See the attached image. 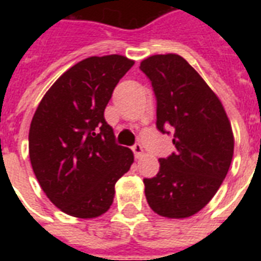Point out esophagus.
Masks as SVG:
<instances>
[{
    "mask_svg": "<svg viewBox=\"0 0 261 261\" xmlns=\"http://www.w3.org/2000/svg\"><path fill=\"white\" fill-rule=\"evenodd\" d=\"M133 151H134L135 159H141L143 155V147L141 143H135L134 146H133Z\"/></svg>",
    "mask_w": 261,
    "mask_h": 261,
    "instance_id": "obj_1",
    "label": "esophagus"
}]
</instances>
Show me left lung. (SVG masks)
<instances>
[{
  "instance_id": "1",
  "label": "left lung",
  "mask_w": 261,
  "mask_h": 261,
  "mask_svg": "<svg viewBox=\"0 0 261 261\" xmlns=\"http://www.w3.org/2000/svg\"><path fill=\"white\" fill-rule=\"evenodd\" d=\"M157 97V128L172 130L176 153L160 159V171L145 178L149 206L161 217L199 213L217 194L230 168L234 135L226 111L198 71L177 54L141 62Z\"/></svg>"
}]
</instances>
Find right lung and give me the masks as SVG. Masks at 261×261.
<instances>
[{
	"instance_id": "add662e5",
	"label": "right lung",
	"mask_w": 261,
	"mask_h": 261,
	"mask_svg": "<svg viewBox=\"0 0 261 261\" xmlns=\"http://www.w3.org/2000/svg\"><path fill=\"white\" fill-rule=\"evenodd\" d=\"M133 65L119 54L84 59L51 85L35 111L31 165L47 198L65 214L90 219L107 213L115 184L134 163L104 119L116 84Z\"/></svg>"
}]
</instances>
